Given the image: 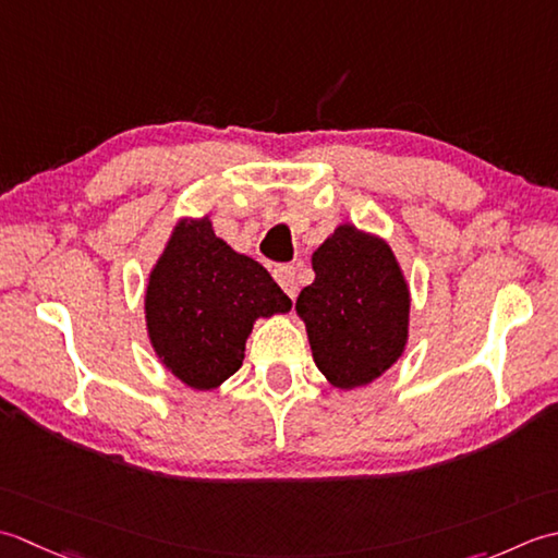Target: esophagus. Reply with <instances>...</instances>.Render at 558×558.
Listing matches in <instances>:
<instances>
[{
    "label": "esophagus",
    "mask_w": 558,
    "mask_h": 558,
    "mask_svg": "<svg viewBox=\"0 0 558 558\" xmlns=\"http://www.w3.org/2000/svg\"><path fill=\"white\" fill-rule=\"evenodd\" d=\"M275 279L283 289V293L295 299V293H299V269H295L293 265H281L275 269Z\"/></svg>",
    "instance_id": "esophagus-1"
}]
</instances>
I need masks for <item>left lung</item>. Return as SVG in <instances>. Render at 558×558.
Listing matches in <instances>:
<instances>
[{"mask_svg": "<svg viewBox=\"0 0 558 558\" xmlns=\"http://www.w3.org/2000/svg\"><path fill=\"white\" fill-rule=\"evenodd\" d=\"M315 281L295 301L315 366L337 390L373 383L409 342V281L388 241L339 223L313 253Z\"/></svg>", "mask_w": 558, "mask_h": 558, "instance_id": "obj_1", "label": "left lung"}]
</instances>
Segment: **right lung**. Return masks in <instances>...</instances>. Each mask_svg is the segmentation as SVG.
Listing matches in <instances>:
<instances>
[{
	"instance_id": "right-lung-1",
	"label": "right lung",
	"mask_w": 558,
	"mask_h": 558,
	"mask_svg": "<svg viewBox=\"0 0 558 558\" xmlns=\"http://www.w3.org/2000/svg\"><path fill=\"white\" fill-rule=\"evenodd\" d=\"M289 311L291 299L269 271L221 241L209 214L173 226L144 291L154 354L197 392L221 388L243 366L259 317Z\"/></svg>"
}]
</instances>
